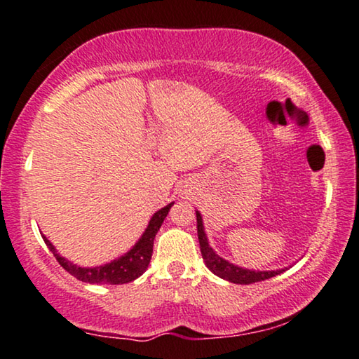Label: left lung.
I'll use <instances>...</instances> for the list:
<instances>
[{
  "label": "left lung",
  "instance_id": "1",
  "mask_svg": "<svg viewBox=\"0 0 359 359\" xmlns=\"http://www.w3.org/2000/svg\"><path fill=\"white\" fill-rule=\"evenodd\" d=\"M196 220H198V238L201 245V253H203V259L210 271L217 274L219 278L225 279V281L235 283V284H252L258 281H264V279H269L273 276H278L286 269H276V271H255V269H245L240 268L237 264L229 263L227 259L219 257L217 253L214 252L212 248L209 247L208 237H205L204 232V224L203 217H201L199 210H196Z\"/></svg>",
  "mask_w": 359,
  "mask_h": 359
}]
</instances>
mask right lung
<instances>
[{
  "mask_svg": "<svg viewBox=\"0 0 359 359\" xmlns=\"http://www.w3.org/2000/svg\"><path fill=\"white\" fill-rule=\"evenodd\" d=\"M175 203H170L168 205H165L163 209L156 210L154 217L150 219L149 225H147L144 235H142L139 242H137L129 252L114 259V262L102 264V266H96V268L76 266V264L68 262L67 258L60 257V253H57L55 247H53L46 237L42 238L48 247V250L53 253V257L57 258V262L60 263V266L63 269H67L72 276L80 279V281L90 283V284H126L142 276V274L145 273V269L149 268L151 253H154L155 235L160 230L161 224H163V220L166 215H168L171 205Z\"/></svg>",
  "mask_w": 359,
  "mask_h": 359,
  "instance_id": "obj_1",
  "label": "right lung"
}]
</instances>
